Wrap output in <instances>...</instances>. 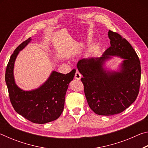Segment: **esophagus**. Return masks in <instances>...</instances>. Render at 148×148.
I'll return each mask as SVG.
<instances>
[{
  "mask_svg": "<svg viewBox=\"0 0 148 148\" xmlns=\"http://www.w3.org/2000/svg\"><path fill=\"white\" fill-rule=\"evenodd\" d=\"M82 77V74L79 73V71H76V74H75V78H76V79H81Z\"/></svg>",
  "mask_w": 148,
  "mask_h": 148,
  "instance_id": "1",
  "label": "esophagus"
}]
</instances>
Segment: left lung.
Masks as SVG:
<instances>
[{
  "mask_svg": "<svg viewBox=\"0 0 148 148\" xmlns=\"http://www.w3.org/2000/svg\"><path fill=\"white\" fill-rule=\"evenodd\" d=\"M108 34L110 47L101 57L77 63L90 108L101 116L119 114L131 106L138 95L141 77L139 58L129 42L117 32L109 30ZM112 56L123 59L117 71L105 67Z\"/></svg>",
  "mask_w": 148,
  "mask_h": 148,
  "instance_id": "1",
  "label": "left lung"
}]
</instances>
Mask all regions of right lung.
<instances>
[{
	"label": "right lung",
	"mask_w": 148,
	"mask_h": 148,
	"mask_svg": "<svg viewBox=\"0 0 148 148\" xmlns=\"http://www.w3.org/2000/svg\"><path fill=\"white\" fill-rule=\"evenodd\" d=\"M29 38L15 49L7 65L5 81L11 103L17 113L34 123L44 124L56 120L64 109L65 95L76 70L66 74L53 71L48 78L38 88L25 91L17 86L14 69L17 55L28 45Z\"/></svg>",
	"instance_id": "obj_1"
}]
</instances>
